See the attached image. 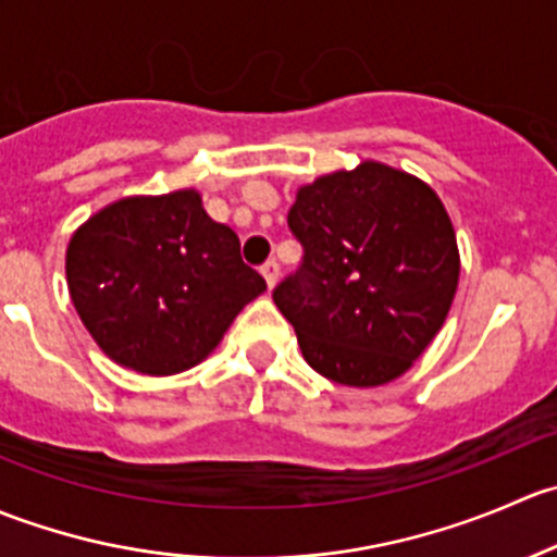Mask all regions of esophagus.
I'll list each match as a JSON object with an SVG mask.
<instances>
[{
	"label": "esophagus",
	"mask_w": 557,
	"mask_h": 557,
	"mask_svg": "<svg viewBox=\"0 0 557 557\" xmlns=\"http://www.w3.org/2000/svg\"><path fill=\"white\" fill-rule=\"evenodd\" d=\"M261 274H263V280H267L269 288H274L280 280V263L274 261V258H269V261L261 267Z\"/></svg>",
	"instance_id": "obj_1"
}]
</instances>
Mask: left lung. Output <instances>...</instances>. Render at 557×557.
Returning a JSON list of instances; mask_svg holds the SVG:
<instances>
[{
	"instance_id": "8db88e82",
	"label": "left lung",
	"mask_w": 557,
	"mask_h": 557,
	"mask_svg": "<svg viewBox=\"0 0 557 557\" xmlns=\"http://www.w3.org/2000/svg\"><path fill=\"white\" fill-rule=\"evenodd\" d=\"M288 226L299 272L272 299L318 374L350 387L401 377L445 323L460 274L431 185L380 161L301 185Z\"/></svg>"
}]
</instances>
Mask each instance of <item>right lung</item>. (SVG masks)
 <instances>
[{
	"label": "right lung",
	"mask_w": 557,
	"mask_h": 557,
	"mask_svg": "<svg viewBox=\"0 0 557 557\" xmlns=\"http://www.w3.org/2000/svg\"><path fill=\"white\" fill-rule=\"evenodd\" d=\"M66 285L104 356L150 377L205 361L267 290L194 188L126 196L88 218L66 247Z\"/></svg>",
	"instance_id": "right-lung-1"
}]
</instances>
